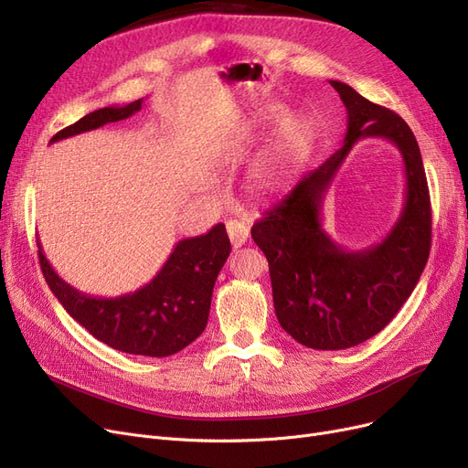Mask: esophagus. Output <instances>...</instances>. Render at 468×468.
Listing matches in <instances>:
<instances>
[{"mask_svg": "<svg viewBox=\"0 0 468 468\" xmlns=\"http://www.w3.org/2000/svg\"><path fill=\"white\" fill-rule=\"evenodd\" d=\"M228 235H229V239H231L233 249H239V247H243V245L247 243V239H249V228H247V225H245L243 221L229 219V221H228Z\"/></svg>", "mask_w": 468, "mask_h": 468, "instance_id": "obj_1", "label": "esophagus"}]
</instances>
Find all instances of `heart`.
Listing matches in <instances>:
<instances>
[{
	"mask_svg": "<svg viewBox=\"0 0 468 468\" xmlns=\"http://www.w3.org/2000/svg\"><path fill=\"white\" fill-rule=\"evenodd\" d=\"M280 123L270 148L254 164L252 179L262 193H280L308 162L316 146V127L301 113L287 115L283 103H268L252 117L243 119L233 133L231 146L245 148L256 141L261 131Z\"/></svg>",
	"mask_w": 468,
	"mask_h": 468,
	"instance_id": "1",
	"label": "heart"
}]
</instances>
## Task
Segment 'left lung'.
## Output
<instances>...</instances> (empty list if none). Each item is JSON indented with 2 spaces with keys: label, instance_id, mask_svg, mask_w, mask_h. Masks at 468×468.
Returning <instances> with one entry per match:
<instances>
[{
  "label": "left lung",
  "instance_id": "obj_1",
  "mask_svg": "<svg viewBox=\"0 0 468 468\" xmlns=\"http://www.w3.org/2000/svg\"><path fill=\"white\" fill-rule=\"evenodd\" d=\"M347 108L343 146L304 176L252 225L270 264L273 308L283 330L304 347L349 349L379 334L417 287L431 245V210L417 138L395 112L330 80ZM379 135L400 148L406 204L382 244L349 253L321 228V206L342 160L360 137Z\"/></svg>",
  "mask_w": 468,
  "mask_h": 468
}]
</instances>
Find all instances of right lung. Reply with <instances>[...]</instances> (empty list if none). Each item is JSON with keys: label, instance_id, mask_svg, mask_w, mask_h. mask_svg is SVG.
<instances>
[{"label": "right lung", "instance_id": "1", "mask_svg": "<svg viewBox=\"0 0 468 468\" xmlns=\"http://www.w3.org/2000/svg\"><path fill=\"white\" fill-rule=\"evenodd\" d=\"M141 108L143 100H134L121 108L96 110L59 131L49 143L115 123L141 112ZM229 252L228 231L223 223H218L204 235L179 240L164 268L144 287L103 299L84 295L63 282L49 266L38 243L44 278L69 316L112 349L144 356L176 355L204 332L214 283Z\"/></svg>", "mask_w": 468, "mask_h": 468}]
</instances>
